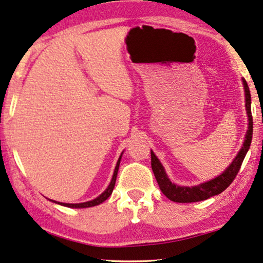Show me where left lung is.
I'll use <instances>...</instances> for the list:
<instances>
[{
  "mask_svg": "<svg viewBox=\"0 0 263 263\" xmlns=\"http://www.w3.org/2000/svg\"><path fill=\"white\" fill-rule=\"evenodd\" d=\"M243 85H244V92H246V107H247V114L249 117V125H248V132L246 140H244L243 147L240 148L239 153L237 154L235 160L232 161L231 165L222 172L220 176H218L217 178L212 179L210 182L202 183V184L196 185V186H178L171 183L170 179L167 178L166 174H165L163 165L160 164V161L158 160L152 151H151V165H152L153 174L156 176V179L159 184V188L165 196L167 199H170L174 202H197V201L207 200L210 197L218 195L224 192L228 186L233 182V179L236 178L237 174L239 172V168L242 166V163L246 158V154L249 149L251 139H253V115H251V97L250 91L248 87L247 81L243 79Z\"/></svg>",
  "mask_w": 263,
  "mask_h": 263,
  "instance_id": "1",
  "label": "left lung"
}]
</instances>
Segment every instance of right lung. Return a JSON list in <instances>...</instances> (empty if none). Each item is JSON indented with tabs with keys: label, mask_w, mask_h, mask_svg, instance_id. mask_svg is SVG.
I'll return each mask as SVG.
<instances>
[{
	"label": "right lung",
	"mask_w": 263,
	"mask_h": 263,
	"mask_svg": "<svg viewBox=\"0 0 263 263\" xmlns=\"http://www.w3.org/2000/svg\"><path fill=\"white\" fill-rule=\"evenodd\" d=\"M120 161H121V157L120 159L117 161V165L116 167H115V172H114V176H112V179H111L109 186H107V189L104 192L102 195H99L97 199L92 200V201H87V202H82V203H62V202H57L60 204H62V206H66V207H70V208H86V207H92V206H97V204L102 203L105 201L107 197H109L111 194H112V190L115 188V183H116V178H117V172H118V167H120ZM53 202H56V201H53Z\"/></svg>",
	"instance_id": "1"
}]
</instances>
